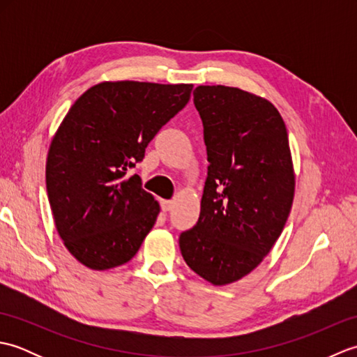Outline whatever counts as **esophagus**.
Listing matches in <instances>:
<instances>
[{
	"label": "esophagus",
	"mask_w": 357,
	"mask_h": 357,
	"mask_svg": "<svg viewBox=\"0 0 357 357\" xmlns=\"http://www.w3.org/2000/svg\"><path fill=\"white\" fill-rule=\"evenodd\" d=\"M173 201H162L161 202V208H162V211H170L172 208H173Z\"/></svg>",
	"instance_id": "1"
}]
</instances>
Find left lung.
<instances>
[{
  "label": "left lung",
  "instance_id": "left-lung-1",
  "mask_svg": "<svg viewBox=\"0 0 357 357\" xmlns=\"http://www.w3.org/2000/svg\"><path fill=\"white\" fill-rule=\"evenodd\" d=\"M195 107L210 162L199 219L179 248L213 285L247 276L282 233L294 198V170L282 116L268 100L238 87L198 86Z\"/></svg>",
  "mask_w": 357,
  "mask_h": 357
}]
</instances>
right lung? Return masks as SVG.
Wrapping results in <instances>:
<instances>
[{
	"label": "right lung",
	"instance_id": "add662e5",
	"mask_svg": "<svg viewBox=\"0 0 357 357\" xmlns=\"http://www.w3.org/2000/svg\"><path fill=\"white\" fill-rule=\"evenodd\" d=\"M193 84L104 81L82 93L50 142L45 185L59 238L87 268L128 262L159 215L138 174L146 147Z\"/></svg>",
	"mask_w": 357,
	"mask_h": 357
}]
</instances>
